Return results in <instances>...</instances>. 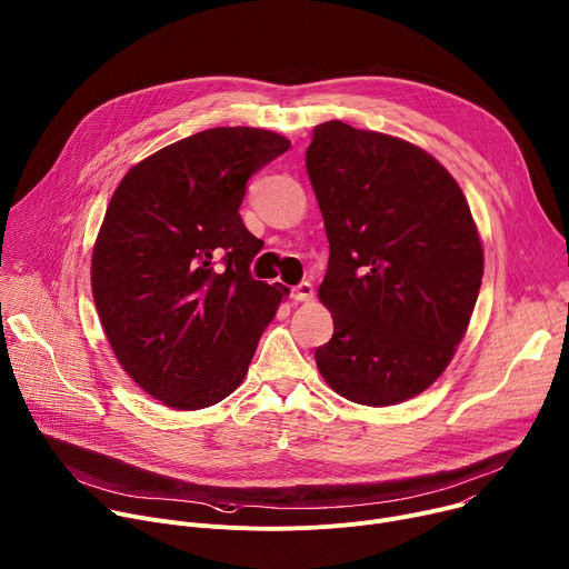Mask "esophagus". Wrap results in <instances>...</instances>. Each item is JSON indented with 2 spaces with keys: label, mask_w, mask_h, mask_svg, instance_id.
Masks as SVG:
<instances>
[{
  "label": "esophagus",
  "mask_w": 569,
  "mask_h": 569,
  "mask_svg": "<svg viewBox=\"0 0 569 569\" xmlns=\"http://www.w3.org/2000/svg\"><path fill=\"white\" fill-rule=\"evenodd\" d=\"M291 298L298 300V302H307L313 298V287L309 282H300L291 289Z\"/></svg>",
  "instance_id": "esophagus-1"
}]
</instances>
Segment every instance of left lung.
Listing matches in <instances>:
<instances>
[{"mask_svg":"<svg viewBox=\"0 0 569 569\" xmlns=\"http://www.w3.org/2000/svg\"><path fill=\"white\" fill-rule=\"evenodd\" d=\"M305 164L330 241L319 298L335 335L317 366L350 402H405L468 330L483 278L470 206L427 151L339 119L313 129Z\"/></svg>","mask_w":569,"mask_h":569,"instance_id":"8db88e82","label":"left lung"}]
</instances>
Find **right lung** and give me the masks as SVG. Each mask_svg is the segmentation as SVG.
<instances>
[{
	"instance_id": "right-lung-1",
	"label": "right lung",
	"mask_w": 569,
	"mask_h": 569,
	"mask_svg": "<svg viewBox=\"0 0 569 569\" xmlns=\"http://www.w3.org/2000/svg\"><path fill=\"white\" fill-rule=\"evenodd\" d=\"M289 147L271 131L221 126L160 149L114 189L92 296L121 368L167 407L228 398L289 293L250 276L264 241L239 214L248 178Z\"/></svg>"
}]
</instances>
